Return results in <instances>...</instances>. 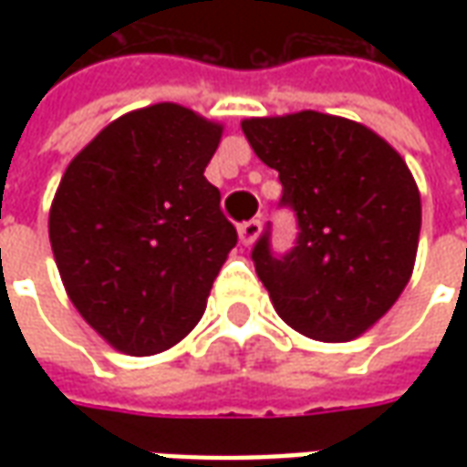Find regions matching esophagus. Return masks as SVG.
<instances>
[{
	"label": "esophagus",
	"instance_id": "esophagus-1",
	"mask_svg": "<svg viewBox=\"0 0 467 467\" xmlns=\"http://www.w3.org/2000/svg\"><path fill=\"white\" fill-rule=\"evenodd\" d=\"M260 234H263V223L260 220H250V223L240 224V243L247 244V247L257 243Z\"/></svg>",
	"mask_w": 467,
	"mask_h": 467
}]
</instances>
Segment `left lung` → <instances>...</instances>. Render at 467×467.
Here are the masks:
<instances>
[{
  "label": "left lung",
  "instance_id": "1",
  "mask_svg": "<svg viewBox=\"0 0 467 467\" xmlns=\"http://www.w3.org/2000/svg\"><path fill=\"white\" fill-rule=\"evenodd\" d=\"M254 154L280 172L297 214L293 253L254 244L257 277L293 330L350 343L398 303L420 240V192L400 152L370 127L303 109L243 119Z\"/></svg>",
  "mask_w": 467,
  "mask_h": 467
}]
</instances>
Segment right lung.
<instances>
[{
	"label": "right lung",
	"mask_w": 467,
	"mask_h": 467,
	"mask_svg": "<svg viewBox=\"0 0 467 467\" xmlns=\"http://www.w3.org/2000/svg\"><path fill=\"white\" fill-rule=\"evenodd\" d=\"M223 124L174 102L117 117L67 164L49 243L69 300L115 350H170L200 323L237 230L204 167Z\"/></svg>",
	"instance_id": "right-lung-1"
}]
</instances>
